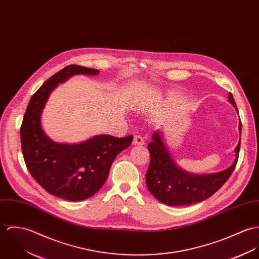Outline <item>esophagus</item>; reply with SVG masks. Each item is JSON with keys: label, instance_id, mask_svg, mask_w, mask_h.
Here are the masks:
<instances>
[{"label": "esophagus", "instance_id": "obj_1", "mask_svg": "<svg viewBox=\"0 0 259 259\" xmlns=\"http://www.w3.org/2000/svg\"><path fill=\"white\" fill-rule=\"evenodd\" d=\"M144 144H145V141H144L143 137H142V136H140V135H136V136L134 137L133 145H135V146H142Z\"/></svg>", "mask_w": 259, "mask_h": 259}]
</instances>
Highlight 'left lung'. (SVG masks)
Returning a JSON list of instances; mask_svg holds the SVG:
<instances>
[{
  "mask_svg": "<svg viewBox=\"0 0 259 259\" xmlns=\"http://www.w3.org/2000/svg\"><path fill=\"white\" fill-rule=\"evenodd\" d=\"M229 101L238 112L232 94ZM241 134V122L238 125ZM240 140L234 149L235 159L228 169L219 172L197 175L179 167L170 154L163 134L155 131L148 144L151 161L146 172V185L149 192L161 202L171 206L189 205L204 201L219 191L229 180L238 159Z\"/></svg>",
  "mask_w": 259,
  "mask_h": 259,
  "instance_id": "1",
  "label": "left lung"
}]
</instances>
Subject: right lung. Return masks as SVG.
I'll list each match as a JSON object with an SVG mask.
<instances>
[{
	"instance_id": "obj_1",
	"label": "right lung",
	"mask_w": 259,
	"mask_h": 259,
	"mask_svg": "<svg viewBox=\"0 0 259 259\" xmlns=\"http://www.w3.org/2000/svg\"><path fill=\"white\" fill-rule=\"evenodd\" d=\"M98 73L80 65L65 66L32 95L23 119L21 141L29 172L48 193L66 201H82L96 194L116 156L133 141L132 135H95L80 143H57L45 133L40 118L53 90L73 75Z\"/></svg>"
}]
</instances>
